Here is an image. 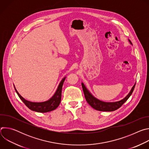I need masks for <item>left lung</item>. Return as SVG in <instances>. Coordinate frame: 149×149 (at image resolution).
<instances>
[{"instance_id": "obj_1", "label": "left lung", "mask_w": 149, "mask_h": 149, "mask_svg": "<svg viewBox=\"0 0 149 149\" xmlns=\"http://www.w3.org/2000/svg\"><path fill=\"white\" fill-rule=\"evenodd\" d=\"M130 43L132 45L131 41L129 39ZM82 90L84 93L85 97H86V99L87 101V102L91 106V107L94 109L98 111H113L118 109H119L121 106L129 99V98L130 97L132 94L133 92V90L135 87V84L132 87L131 91L130 93L128 94L125 98H124L123 100L116 101V102H104L102 101L95 97H94L91 93L87 90V88L86 87V86H84V84L82 82Z\"/></svg>"}]
</instances>
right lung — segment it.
Wrapping results in <instances>:
<instances>
[{"instance_id": "add662e5", "label": "right lung", "mask_w": 149, "mask_h": 149, "mask_svg": "<svg viewBox=\"0 0 149 149\" xmlns=\"http://www.w3.org/2000/svg\"><path fill=\"white\" fill-rule=\"evenodd\" d=\"M66 77L63 78L61 81L60 82L59 86L57 88V90L54 95L48 100L44 102H31L25 100L21 96L19 93L16 90L15 91L19 97L20 98L24 104L27 106V107L31 110L39 112V113H47L55 110L59 105L61 100V93H62V88L63 82H64Z\"/></svg>"}]
</instances>
